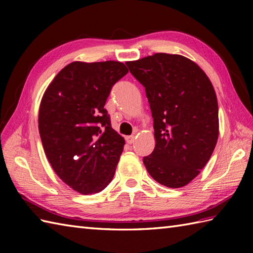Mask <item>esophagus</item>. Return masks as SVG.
<instances>
[{"label": "esophagus", "mask_w": 253, "mask_h": 253, "mask_svg": "<svg viewBox=\"0 0 253 253\" xmlns=\"http://www.w3.org/2000/svg\"><path fill=\"white\" fill-rule=\"evenodd\" d=\"M133 141H135V136H127L126 137V142L127 143L131 144V143H133Z\"/></svg>", "instance_id": "obj_1"}]
</instances>
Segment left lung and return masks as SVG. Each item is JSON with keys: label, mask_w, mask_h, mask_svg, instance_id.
<instances>
[{"label": "left lung", "mask_w": 253, "mask_h": 253, "mask_svg": "<svg viewBox=\"0 0 253 253\" xmlns=\"http://www.w3.org/2000/svg\"><path fill=\"white\" fill-rule=\"evenodd\" d=\"M144 89L153 117L155 148L143 158L154 180L180 188L197 177L211 158L218 138L215 91L189 58L157 54L127 62Z\"/></svg>", "instance_id": "8db88e82"}]
</instances>
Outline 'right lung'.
Returning a JSON list of instances; mask_svg holds the SVG:
<instances>
[{"mask_svg":"<svg viewBox=\"0 0 253 253\" xmlns=\"http://www.w3.org/2000/svg\"><path fill=\"white\" fill-rule=\"evenodd\" d=\"M128 73L121 62H73L45 90L39 132L57 176L83 195L110 184L125 140L113 129L104 109L112 87Z\"/></svg>","mask_w":253,"mask_h":253,"instance_id":"add662e5","label":"right lung"}]
</instances>
